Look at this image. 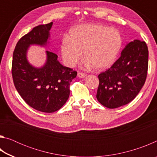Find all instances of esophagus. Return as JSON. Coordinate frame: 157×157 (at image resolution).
Here are the masks:
<instances>
[{"label":"esophagus","instance_id":"esophagus-1","mask_svg":"<svg viewBox=\"0 0 157 157\" xmlns=\"http://www.w3.org/2000/svg\"><path fill=\"white\" fill-rule=\"evenodd\" d=\"M78 78H84L85 76H86V74L84 73H82V72H79L78 73Z\"/></svg>","mask_w":157,"mask_h":157}]
</instances>
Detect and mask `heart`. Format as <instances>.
<instances>
[{
    "label": "heart",
    "mask_w": 157,
    "mask_h": 157,
    "mask_svg": "<svg viewBox=\"0 0 157 157\" xmlns=\"http://www.w3.org/2000/svg\"><path fill=\"white\" fill-rule=\"evenodd\" d=\"M123 45L118 30L107 26L88 24L74 28L70 38L63 37L61 53L66 66L73 67L81 59L84 51L86 66L98 70L107 68L116 60Z\"/></svg>",
    "instance_id": "1"
}]
</instances>
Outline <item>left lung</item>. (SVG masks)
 Segmentation results:
<instances>
[{"label":"left lung","instance_id":"8db88e82","mask_svg":"<svg viewBox=\"0 0 157 157\" xmlns=\"http://www.w3.org/2000/svg\"><path fill=\"white\" fill-rule=\"evenodd\" d=\"M147 69V44L139 40L130 42L118 59L98 75V100L109 109L128 104L136 97L144 85Z\"/></svg>","mask_w":157,"mask_h":157}]
</instances>
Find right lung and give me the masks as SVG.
I'll return each instance as SVG.
<instances>
[{
    "label": "right lung",
    "mask_w": 157,
    "mask_h": 157,
    "mask_svg": "<svg viewBox=\"0 0 157 157\" xmlns=\"http://www.w3.org/2000/svg\"><path fill=\"white\" fill-rule=\"evenodd\" d=\"M52 22L34 27L18 40L13 52L12 75L16 89L23 100L34 109L45 113L55 112L63 107L70 95V84L77 71L64 67L57 55L47 52L43 68L32 66L26 59L30 44L44 45L49 37Z\"/></svg>",
    "instance_id": "1"
}]
</instances>
